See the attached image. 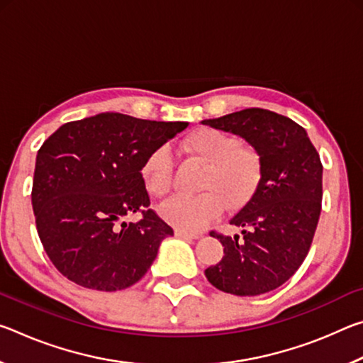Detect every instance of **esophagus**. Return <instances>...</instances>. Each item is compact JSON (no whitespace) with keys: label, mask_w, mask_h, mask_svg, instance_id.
<instances>
[{"label":"esophagus","mask_w":363,"mask_h":363,"mask_svg":"<svg viewBox=\"0 0 363 363\" xmlns=\"http://www.w3.org/2000/svg\"><path fill=\"white\" fill-rule=\"evenodd\" d=\"M174 235L176 237H181V238H186V240H196V238L201 237V235H199V233H190V232L181 230V229H176L174 230Z\"/></svg>","instance_id":"obj_1"}]
</instances>
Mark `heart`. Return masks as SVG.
Instances as JSON below:
<instances>
[{"label": "heart", "mask_w": 363, "mask_h": 363, "mask_svg": "<svg viewBox=\"0 0 363 363\" xmlns=\"http://www.w3.org/2000/svg\"><path fill=\"white\" fill-rule=\"evenodd\" d=\"M182 149L203 163L199 190L192 196L173 195L158 208L168 224L186 232H199L227 210L235 211L253 199L262 177L257 152L242 140L214 128H200L182 140ZM140 181L152 196H163L171 187L173 153L168 145H157L139 168Z\"/></svg>", "instance_id": "heart-1"}]
</instances>
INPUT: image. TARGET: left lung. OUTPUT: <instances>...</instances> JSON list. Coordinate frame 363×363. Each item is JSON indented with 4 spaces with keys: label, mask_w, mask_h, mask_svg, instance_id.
<instances>
[{
    "label": "left lung",
    "mask_w": 363,
    "mask_h": 363,
    "mask_svg": "<svg viewBox=\"0 0 363 363\" xmlns=\"http://www.w3.org/2000/svg\"><path fill=\"white\" fill-rule=\"evenodd\" d=\"M243 138L261 158L262 177L250 203L230 219L243 238L211 232L224 247L205 270L218 290L237 296L272 291L296 272L309 253L322 210V163L303 126L266 108L201 121Z\"/></svg>",
    "instance_id": "left-lung-1"
}]
</instances>
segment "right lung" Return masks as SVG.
Segmentation results:
<instances>
[{"instance_id": "right-lung-1", "label": "right lung", "mask_w": 363, "mask_h": 363, "mask_svg": "<svg viewBox=\"0 0 363 363\" xmlns=\"http://www.w3.org/2000/svg\"><path fill=\"white\" fill-rule=\"evenodd\" d=\"M187 121H150L106 112L65 123L36 155L32 205L54 266L77 285L125 290L144 277L173 229L149 210L139 168L147 153ZM140 211L139 223H120Z\"/></svg>"}]
</instances>
